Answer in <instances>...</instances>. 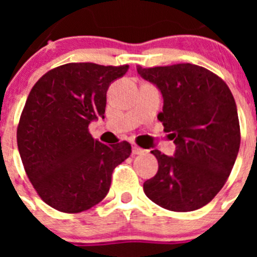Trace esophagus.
Instances as JSON below:
<instances>
[{
	"instance_id": "34e87169",
	"label": "esophagus",
	"mask_w": 257,
	"mask_h": 257,
	"mask_svg": "<svg viewBox=\"0 0 257 257\" xmlns=\"http://www.w3.org/2000/svg\"><path fill=\"white\" fill-rule=\"evenodd\" d=\"M144 152H145L144 149L140 148L139 145H136V144L133 145V153L134 154H143V153H144Z\"/></svg>"
}]
</instances>
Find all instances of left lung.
Returning <instances> with one entry per match:
<instances>
[{
	"label": "left lung",
	"mask_w": 257,
	"mask_h": 257,
	"mask_svg": "<svg viewBox=\"0 0 257 257\" xmlns=\"http://www.w3.org/2000/svg\"><path fill=\"white\" fill-rule=\"evenodd\" d=\"M138 73L162 92L158 119L176 145L174 157L152 151L158 171L144 183V193L166 210H198L224 187L239 151V119L233 94L217 74L189 63L138 65Z\"/></svg>",
	"instance_id": "left-lung-1"
}]
</instances>
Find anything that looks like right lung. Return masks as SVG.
Returning a JSON list of instances; mask_svg holds the SVG:
<instances>
[{"mask_svg": "<svg viewBox=\"0 0 257 257\" xmlns=\"http://www.w3.org/2000/svg\"><path fill=\"white\" fill-rule=\"evenodd\" d=\"M128 65L68 63L32 87L20 114L18 148L29 181L55 210L77 213L108 194L112 172L131 154L127 142L105 145L88 131L104 118L106 91Z\"/></svg>", "mask_w": 257, "mask_h": 257, "instance_id": "obj_1", "label": "right lung"}]
</instances>
